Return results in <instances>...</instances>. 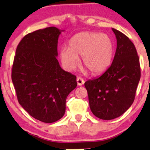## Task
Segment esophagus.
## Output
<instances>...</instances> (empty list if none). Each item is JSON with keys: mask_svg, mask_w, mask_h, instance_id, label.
Wrapping results in <instances>:
<instances>
[{"mask_svg": "<svg viewBox=\"0 0 150 150\" xmlns=\"http://www.w3.org/2000/svg\"><path fill=\"white\" fill-rule=\"evenodd\" d=\"M76 81H77L78 85L79 86L83 85H84V83H85V81H84V80L81 77H77Z\"/></svg>", "mask_w": 150, "mask_h": 150, "instance_id": "obj_1", "label": "esophagus"}]
</instances>
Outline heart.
I'll return each mask as SVG.
<instances>
[{
	"instance_id": "obj_1",
	"label": "heart",
	"mask_w": 150,
	"mask_h": 150,
	"mask_svg": "<svg viewBox=\"0 0 150 150\" xmlns=\"http://www.w3.org/2000/svg\"><path fill=\"white\" fill-rule=\"evenodd\" d=\"M113 44L110 37L96 32H82L72 37L69 48L63 47L60 58L64 68L73 71L79 66L82 56L83 65L93 74L104 72L111 63Z\"/></svg>"
}]
</instances>
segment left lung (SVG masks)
<instances>
[{
	"label": "left lung",
	"mask_w": 150,
	"mask_h": 150,
	"mask_svg": "<svg viewBox=\"0 0 150 150\" xmlns=\"http://www.w3.org/2000/svg\"><path fill=\"white\" fill-rule=\"evenodd\" d=\"M112 30L117 39V48L111 65L101 76L85 83L90 109L104 120L118 117L130 107L141 78L134 45L122 32Z\"/></svg>",
	"instance_id": "left-lung-1"
}]
</instances>
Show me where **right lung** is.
<instances>
[{
    "mask_svg": "<svg viewBox=\"0 0 150 150\" xmlns=\"http://www.w3.org/2000/svg\"><path fill=\"white\" fill-rule=\"evenodd\" d=\"M63 31L51 26L28 33L14 57L11 79L18 102L30 116L44 123L64 115L67 96L77 86L76 76L63 70L57 59Z\"/></svg>",
    "mask_w": 150,
    "mask_h": 150,
    "instance_id": "obj_1",
    "label": "right lung"
}]
</instances>
